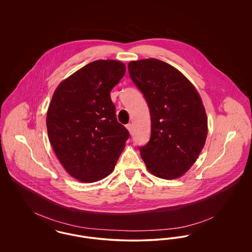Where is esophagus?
<instances>
[{
    "instance_id": "34e87169",
    "label": "esophagus",
    "mask_w": 252,
    "mask_h": 252,
    "mask_svg": "<svg viewBox=\"0 0 252 252\" xmlns=\"http://www.w3.org/2000/svg\"><path fill=\"white\" fill-rule=\"evenodd\" d=\"M126 128L128 129L129 133L132 134V132H133V126H132V124H127V125H126Z\"/></svg>"
}]
</instances>
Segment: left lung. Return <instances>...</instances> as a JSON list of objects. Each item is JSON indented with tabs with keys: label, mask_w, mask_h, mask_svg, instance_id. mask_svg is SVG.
<instances>
[{
	"label": "left lung",
	"mask_w": 252,
	"mask_h": 252,
	"mask_svg": "<svg viewBox=\"0 0 252 252\" xmlns=\"http://www.w3.org/2000/svg\"><path fill=\"white\" fill-rule=\"evenodd\" d=\"M128 72L151 116L150 140L139 147L141 156L154 176L178 179L195 162L206 142L208 120L202 100L179 70L161 60L130 61Z\"/></svg>",
	"instance_id": "8db88e82"
}]
</instances>
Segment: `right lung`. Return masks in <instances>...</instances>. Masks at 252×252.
<instances>
[{
  "label": "right lung",
  "mask_w": 252,
  "mask_h": 252,
  "mask_svg": "<svg viewBox=\"0 0 252 252\" xmlns=\"http://www.w3.org/2000/svg\"><path fill=\"white\" fill-rule=\"evenodd\" d=\"M126 66L117 60L87 64L63 80L49 106V140L60 163L72 178L95 182L108 176L129 132L116 118L111 90Z\"/></svg>",
  "instance_id": "1"
}]
</instances>
